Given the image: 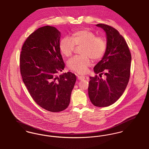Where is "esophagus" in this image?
<instances>
[{
    "instance_id": "esophagus-1",
    "label": "esophagus",
    "mask_w": 149,
    "mask_h": 149,
    "mask_svg": "<svg viewBox=\"0 0 149 149\" xmlns=\"http://www.w3.org/2000/svg\"><path fill=\"white\" fill-rule=\"evenodd\" d=\"M78 78L79 80H82V79H84L85 78V77L84 76H78Z\"/></svg>"
}]
</instances>
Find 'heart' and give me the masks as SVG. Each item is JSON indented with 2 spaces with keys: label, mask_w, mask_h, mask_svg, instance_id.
<instances>
[{
  "label": "heart",
  "mask_w": 149,
  "mask_h": 149,
  "mask_svg": "<svg viewBox=\"0 0 149 149\" xmlns=\"http://www.w3.org/2000/svg\"><path fill=\"white\" fill-rule=\"evenodd\" d=\"M76 46L82 47L80 49L82 55L72 58L68 62V66L71 70L84 74L91 64V58L94 61H99L104 56L107 50V42L104 38L96 36L93 32L81 30L73 33L71 38H63L59 43L61 53L67 57L73 54Z\"/></svg>",
  "instance_id": "obj_1"
}]
</instances>
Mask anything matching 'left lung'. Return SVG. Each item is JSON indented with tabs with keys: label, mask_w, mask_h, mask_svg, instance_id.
<instances>
[{
	"label": "left lung",
	"mask_w": 149,
	"mask_h": 149,
	"mask_svg": "<svg viewBox=\"0 0 149 149\" xmlns=\"http://www.w3.org/2000/svg\"><path fill=\"white\" fill-rule=\"evenodd\" d=\"M107 33V48L102 60L94 67L96 75L90 77L88 93L92 104L97 107H108L117 102L123 94L128 85L131 70V54L124 38L117 30L99 24Z\"/></svg>",
	"instance_id": "1"
}]
</instances>
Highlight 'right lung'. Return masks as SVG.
<instances>
[{"instance_id": "obj_1", "label": "right lung", "mask_w": 149, "mask_h": 149, "mask_svg": "<svg viewBox=\"0 0 149 149\" xmlns=\"http://www.w3.org/2000/svg\"><path fill=\"white\" fill-rule=\"evenodd\" d=\"M60 37L54 27L39 28L25 40L19 57L20 72L31 96L40 107L52 112L68 107L76 81L71 72L58 76L65 66Z\"/></svg>"}]
</instances>
